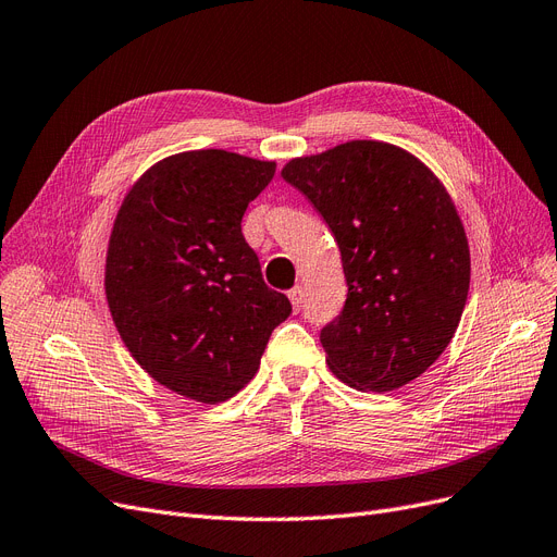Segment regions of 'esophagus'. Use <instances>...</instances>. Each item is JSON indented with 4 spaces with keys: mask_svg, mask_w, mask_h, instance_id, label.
Returning <instances> with one entry per match:
<instances>
[{
    "mask_svg": "<svg viewBox=\"0 0 557 557\" xmlns=\"http://www.w3.org/2000/svg\"><path fill=\"white\" fill-rule=\"evenodd\" d=\"M287 299H290V304H293V309H295V313L301 309V304H304V290L299 285H295L290 293H287Z\"/></svg>",
    "mask_w": 557,
    "mask_h": 557,
    "instance_id": "obj_1",
    "label": "esophagus"
}]
</instances>
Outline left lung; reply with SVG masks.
<instances>
[{
  "label": "left lung",
  "instance_id": "1",
  "mask_svg": "<svg viewBox=\"0 0 557 557\" xmlns=\"http://www.w3.org/2000/svg\"><path fill=\"white\" fill-rule=\"evenodd\" d=\"M338 244L348 299L320 332L330 371L394 392L445 352L470 290L468 237L447 188L410 151L350 140L287 161Z\"/></svg>",
  "mask_w": 557,
  "mask_h": 557
}]
</instances>
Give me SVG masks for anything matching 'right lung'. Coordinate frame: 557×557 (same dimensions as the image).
<instances>
[{"label":"right lung","mask_w":557,"mask_h":557,"mask_svg":"<svg viewBox=\"0 0 557 557\" xmlns=\"http://www.w3.org/2000/svg\"><path fill=\"white\" fill-rule=\"evenodd\" d=\"M274 172V161L235 151H182L145 170L114 216L106 258L114 327L145 373L184 398H233L293 311L264 285L242 235L248 202Z\"/></svg>","instance_id":"1"}]
</instances>
